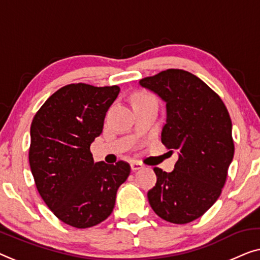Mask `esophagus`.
Returning a JSON list of instances; mask_svg holds the SVG:
<instances>
[{"label":"esophagus","instance_id":"34e87169","mask_svg":"<svg viewBox=\"0 0 260 260\" xmlns=\"http://www.w3.org/2000/svg\"><path fill=\"white\" fill-rule=\"evenodd\" d=\"M130 167H131V170H133V171H137V170H141V169L144 168V165H143L142 163H139V161L134 160V161H131Z\"/></svg>","mask_w":260,"mask_h":260}]
</instances>
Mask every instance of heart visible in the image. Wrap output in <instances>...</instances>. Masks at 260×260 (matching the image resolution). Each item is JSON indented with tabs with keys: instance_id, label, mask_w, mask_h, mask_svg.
I'll list each match as a JSON object with an SVG mask.
<instances>
[{
	"instance_id": "heart-1",
	"label": "heart",
	"mask_w": 260,
	"mask_h": 260,
	"mask_svg": "<svg viewBox=\"0 0 260 260\" xmlns=\"http://www.w3.org/2000/svg\"><path fill=\"white\" fill-rule=\"evenodd\" d=\"M145 99H151V97L148 96V95H138V96H136V99H135V101H138V100H145Z\"/></svg>"
}]
</instances>
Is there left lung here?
I'll return each instance as SVG.
<instances>
[{
    "label": "left lung",
    "instance_id": "left-lung-1",
    "mask_svg": "<svg viewBox=\"0 0 260 260\" xmlns=\"http://www.w3.org/2000/svg\"><path fill=\"white\" fill-rule=\"evenodd\" d=\"M167 103L161 143L179 150L174 171L153 168L156 185L148 199L157 216L186 224L203 216L219 198L235 144L223 101L189 71L168 69L139 81Z\"/></svg>",
    "mask_w": 260,
    "mask_h": 260
}]
</instances>
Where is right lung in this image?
Returning a JSON list of instances; mask_svg holds the SVG:
<instances>
[{
  "label": "right lung",
  "mask_w": 260,
  "mask_h": 260,
  "mask_svg": "<svg viewBox=\"0 0 260 260\" xmlns=\"http://www.w3.org/2000/svg\"><path fill=\"white\" fill-rule=\"evenodd\" d=\"M119 86L68 84L49 97L30 126L29 164L37 191L52 213L86 229L110 216L130 165L95 163L90 145L102 134Z\"/></svg>",
  "instance_id": "add662e5"
}]
</instances>
